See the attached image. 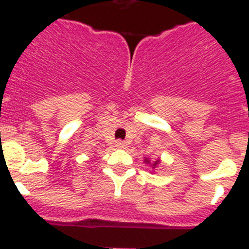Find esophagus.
Wrapping results in <instances>:
<instances>
[{
  "mask_svg": "<svg viewBox=\"0 0 249 249\" xmlns=\"http://www.w3.org/2000/svg\"><path fill=\"white\" fill-rule=\"evenodd\" d=\"M116 147H117V148H126L127 143L126 142H123V141H117V142H116Z\"/></svg>",
  "mask_w": 249,
  "mask_h": 249,
  "instance_id": "34e87169",
  "label": "esophagus"
}]
</instances>
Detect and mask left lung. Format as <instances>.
Returning <instances> with one entry per match:
<instances>
[{
    "instance_id": "1",
    "label": "left lung",
    "mask_w": 249,
    "mask_h": 249,
    "mask_svg": "<svg viewBox=\"0 0 249 249\" xmlns=\"http://www.w3.org/2000/svg\"><path fill=\"white\" fill-rule=\"evenodd\" d=\"M144 162H146L147 164H151V167L153 169L156 168V167L158 166V164H160V160H155V162H152L151 163V160H149V158H144Z\"/></svg>"
}]
</instances>
